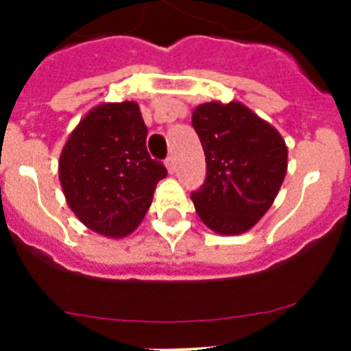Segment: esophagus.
<instances>
[{
  "mask_svg": "<svg viewBox=\"0 0 351 351\" xmlns=\"http://www.w3.org/2000/svg\"><path fill=\"white\" fill-rule=\"evenodd\" d=\"M165 165H167V170H169V173L176 172V158H173V156L167 158Z\"/></svg>",
  "mask_w": 351,
  "mask_h": 351,
  "instance_id": "obj_1",
  "label": "esophagus"
}]
</instances>
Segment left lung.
Here are the masks:
<instances>
[{
	"instance_id": "obj_1",
	"label": "left lung",
	"mask_w": 351,
	"mask_h": 351,
	"mask_svg": "<svg viewBox=\"0 0 351 351\" xmlns=\"http://www.w3.org/2000/svg\"><path fill=\"white\" fill-rule=\"evenodd\" d=\"M191 123L207 165L202 188L191 193L195 210L216 234H244L267 213L283 184L287 144L241 101L198 105Z\"/></svg>"
}]
</instances>
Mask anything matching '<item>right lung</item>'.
I'll list each match as a JSON object with an SVG mask.
<instances>
[{
	"mask_svg": "<svg viewBox=\"0 0 351 351\" xmlns=\"http://www.w3.org/2000/svg\"><path fill=\"white\" fill-rule=\"evenodd\" d=\"M147 126L135 101L91 108L60 156L64 198L80 223L104 237L132 234L153 202L163 163L149 156Z\"/></svg>",
	"mask_w": 351,
	"mask_h": 351,
	"instance_id": "right-lung-1",
	"label": "right lung"
}]
</instances>
